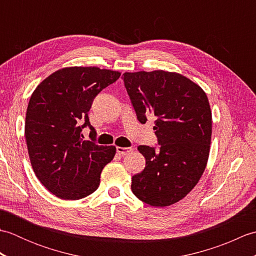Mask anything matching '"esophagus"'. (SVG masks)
<instances>
[{
    "label": "esophagus",
    "mask_w": 256,
    "mask_h": 256,
    "mask_svg": "<svg viewBox=\"0 0 256 256\" xmlns=\"http://www.w3.org/2000/svg\"><path fill=\"white\" fill-rule=\"evenodd\" d=\"M116 152L120 154V155H128V153H131L132 152V148H120V146H118L116 148Z\"/></svg>",
    "instance_id": "esophagus-1"
}]
</instances>
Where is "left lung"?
<instances>
[{"label":"left lung","mask_w":256,"mask_h":256,"mask_svg":"<svg viewBox=\"0 0 256 256\" xmlns=\"http://www.w3.org/2000/svg\"><path fill=\"white\" fill-rule=\"evenodd\" d=\"M140 123L155 118L160 148L140 145L144 170L132 177V192L152 206L178 202L192 192L209 158L212 114L201 86L165 70L123 74Z\"/></svg>","instance_id":"obj_1"}]
</instances>
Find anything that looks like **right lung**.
<instances>
[{"label":"right lung","instance_id":"obj_1","mask_svg":"<svg viewBox=\"0 0 256 256\" xmlns=\"http://www.w3.org/2000/svg\"><path fill=\"white\" fill-rule=\"evenodd\" d=\"M121 72L98 67H66L36 86L25 118V138L36 177L48 192L64 200L94 192L100 175L116 155V146L84 140L81 131H96L88 112L94 96Z\"/></svg>","mask_w":256,"mask_h":256}]
</instances>
